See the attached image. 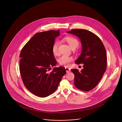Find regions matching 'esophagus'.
Returning <instances> with one entry per match:
<instances>
[{"label": "esophagus", "instance_id": "obj_1", "mask_svg": "<svg viewBox=\"0 0 122 122\" xmlns=\"http://www.w3.org/2000/svg\"><path fill=\"white\" fill-rule=\"evenodd\" d=\"M65 70H66L67 73H69V72H70V71H71L70 69H69V68H67V67L65 68Z\"/></svg>", "mask_w": 122, "mask_h": 122}]
</instances>
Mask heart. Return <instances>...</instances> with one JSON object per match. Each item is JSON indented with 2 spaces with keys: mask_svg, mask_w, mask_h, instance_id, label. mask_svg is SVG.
I'll return each instance as SVG.
<instances>
[{
  "mask_svg": "<svg viewBox=\"0 0 122 122\" xmlns=\"http://www.w3.org/2000/svg\"><path fill=\"white\" fill-rule=\"evenodd\" d=\"M65 41L69 44V46L71 49H76L79 45V42L78 40L72 37L67 36L64 38ZM60 45V42L58 41H55L52 47V51L54 55H58V48ZM72 60V58L71 57L63 55L59 57L57 59L59 64L62 66H68L71 62Z\"/></svg>",
  "mask_w": 122,
  "mask_h": 122,
  "instance_id": "b5f03b06",
  "label": "heart"
}]
</instances>
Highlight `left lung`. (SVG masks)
<instances>
[{
	"label": "left lung",
	"mask_w": 122,
	"mask_h": 122,
	"mask_svg": "<svg viewBox=\"0 0 122 122\" xmlns=\"http://www.w3.org/2000/svg\"><path fill=\"white\" fill-rule=\"evenodd\" d=\"M77 36L82 45L81 53L75 63L83 64L81 71L71 70L75 75L74 85L81 90L88 91L98 84L107 69V53L100 39L85 29H75L68 31Z\"/></svg>",
	"instance_id": "1"
}]
</instances>
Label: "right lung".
Instances as JSON below:
<instances>
[{
  "mask_svg": "<svg viewBox=\"0 0 122 122\" xmlns=\"http://www.w3.org/2000/svg\"><path fill=\"white\" fill-rule=\"evenodd\" d=\"M60 31L50 30L36 34L23 46L20 55V71L25 87L36 96L44 98L53 93L66 73L57 64L52 51Z\"/></svg>",
  "mask_w": 122,
  "mask_h": 122,
  "instance_id": "1",
  "label": "right lung"
}]
</instances>
